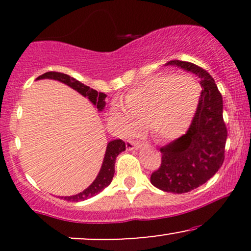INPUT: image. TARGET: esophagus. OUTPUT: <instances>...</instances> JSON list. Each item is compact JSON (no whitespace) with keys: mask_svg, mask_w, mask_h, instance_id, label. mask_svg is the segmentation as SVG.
Wrapping results in <instances>:
<instances>
[{"mask_svg":"<svg viewBox=\"0 0 251 251\" xmlns=\"http://www.w3.org/2000/svg\"><path fill=\"white\" fill-rule=\"evenodd\" d=\"M126 149L128 151H132V150H139L140 149V144L137 142H126Z\"/></svg>","mask_w":251,"mask_h":251,"instance_id":"obj_1","label":"esophagus"}]
</instances>
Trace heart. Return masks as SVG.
<instances>
[{"label": "heart", "mask_w": 251, "mask_h": 251, "mask_svg": "<svg viewBox=\"0 0 251 251\" xmlns=\"http://www.w3.org/2000/svg\"><path fill=\"white\" fill-rule=\"evenodd\" d=\"M201 98L200 85L186 75H157L116 102L112 113L123 134L137 133L143 124L160 140H174L188 131Z\"/></svg>", "instance_id": "b5f03b06"}]
</instances>
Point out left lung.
I'll return each instance as SVG.
<instances>
[{"label":"left lung","mask_w":251,"mask_h":251,"mask_svg":"<svg viewBox=\"0 0 251 251\" xmlns=\"http://www.w3.org/2000/svg\"><path fill=\"white\" fill-rule=\"evenodd\" d=\"M165 66L195 74L203 88L188 132L160 149L162 164L151 176L152 185L157 189L185 194L206 183L223 164L227 137L223 100L215 80L203 68L179 60H172Z\"/></svg>","instance_id":"left-lung-1"}]
</instances>
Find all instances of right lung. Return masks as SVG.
<instances>
[{
	"label": "right lung",
	"instance_id": "add662e5",
	"mask_svg": "<svg viewBox=\"0 0 251 251\" xmlns=\"http://www.w3.org/2000/svg\"><path fill=\"white\" fill-rule=\"evenodd\" d=\"M41 79H50V80H56V81H60L65 85L70 86L71 88H73L74 91H76L77 93L81 94L82 97L87 98V99L93 103L94 106L98 108V111L102 112L105 109L106 106V94L101 93V92H98L96 89L89 88L88 86L83 85L80 81L74 79L67 74L63 73H57V72H47V73L42 74L39 77H36V80H41ZM126 150V145L125 143L123 142L122 139H116V140H111L107 144V148H106V152L105 155H103V160L101 164V168H100V171L98 176L96 177V179L93 180V183L86 188L83 191L79 192V194L73 195V196H62L65 201H86L88 198L93 197L101 192L103 189L107 188V186L111 184L112 179H113L114 176V165H116V159L117 157L122 153L123 151Z\"/></svg>",
	"mask_w": 251,
	"mask_h": 251
}]
</instances>
